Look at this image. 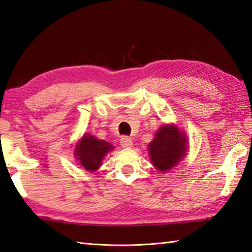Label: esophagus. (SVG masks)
<instances>
[{
	"mask_svg": "<svg viewBox=\"0 0 252 252\" xmlns=\"http://www.w3.org/2000/svg\"><path fill=\"white\" fill-rule=\"evenodd\" d=\"M120 145H121L123 148H130V147H132L133 143H132V141L130 140L129 137L123 136V137L121 138V140H120Z\"/></svg>",
	"mask_w": 252,
	"mask_h": 252,
	"instance_id": "1",
	"label": "esophagus"
}]
</instances>
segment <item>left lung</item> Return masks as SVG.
Masks as SVG:
<instances>
[{
    "mask_svg": "<svg viewBox=\"0 0 252 252\" xmlns=\"http://www.w3.org/2000/svg\"><path fill=\"white\" fill-rule=\"evenodd\" d=\"M187 149V136L174 123L160 126L154 140L148 144L151 162L162 173L175 168L186 157Z\"/></svg>",
    "mask_w": 252,
    "mask_h": 252,
    "instance_id": "1",
    "label": "left lung"
}]
</instances>
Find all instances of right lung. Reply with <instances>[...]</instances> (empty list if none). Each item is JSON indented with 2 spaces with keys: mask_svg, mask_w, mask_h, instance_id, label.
I'll list each match as a JSON object with an SVG mask.
<instances>
[{
  "mask_svg": "<svg viewBox=\"0 0 252 252\" xmlns=\"http://www.w3.org/2000/svg\"><path fill=\"white\" fill-rule=\"evenodd\" d=\"M114 148L110 143L85 133L76 143L73 154L80 167L92 173L100 168L106 155Z\"/></svg>",
  "mask_w": 252,
  "mask_h": 252,
  "instance_id": "1",
  "label": "right lung"
}]
</instances>
